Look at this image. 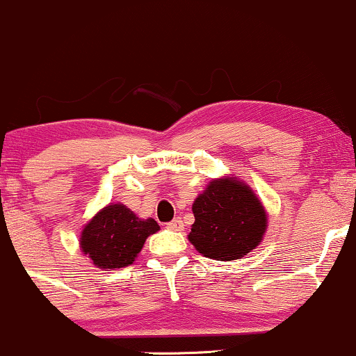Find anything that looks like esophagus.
<instances>
[{
	"label": "esophagus",
	"mask_w": 356,
	"mask_h": 356,
	"mask_svg": "<svg viewBox=\"0 0 356 356\" xmlns=\"http://www.w3.org/2000/svg\"><path fill=\"white\" fill-rule=\"evenodd\" d=\"M184 227V222L181 218H175L174 220H170V222H167V229L170 231H182Z\"/></svg>",
	"instance_id": "esophagus-1"
}]
</instances>
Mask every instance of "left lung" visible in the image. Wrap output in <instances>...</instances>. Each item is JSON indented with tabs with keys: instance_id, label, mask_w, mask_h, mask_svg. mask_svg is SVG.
<instances>
[{
	"instance_id": "left-lung-1",
	"label": "left lung",
	"mask_w": 356,
	"mask_h": 356,
	"mask_svg": "<svg viewBox=\"0 0 356 356\" xmlns=\"http://www.w3.org/2000/svg\"><path fill=\"white\" fill-rule=\"evenodd\" d=\"M192 246L216 261L241 259L259 246L268 227L264 206L246 182L212 179L192 204Z\"/></svg>"
}]
</instances>
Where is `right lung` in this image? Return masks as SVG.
Here are the masks:
<instances>
[{
    "label": "right lung",
    "mask_w": 356,
    "mask_h": 356,
    "mask_svg": "<svg viewBox=\"0 0 356 356\" xmlns=\"http://www.w3.org/2000/svg\"><path fill=\"white\" fill-rule=\"evenodd\" d=\"M159 229L152 218L140 219L124 204H108L83 227L80 248L97 268L112 271L132 264L145 239Z\"/></svg>",
    "instance_id": "right-lung-1"
}]
</instances>
